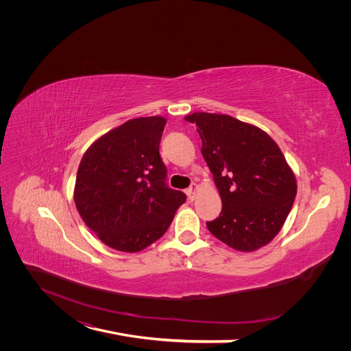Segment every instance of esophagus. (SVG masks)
Returning a JSON list of instances; mask_svg holds the SVG:
<instances>
[{"label": "esophagus", "mask_w": 351, "mask_h": 351, "mask_svg": "<svg viewBox=\"0 0 351 351\" xmlns=\"http://www.w3.org/2000/svg\"><path fill=\"white\" fill-rule=\"evenodd\" d=\"M197 185L196 183H192V185L188 188V191H186V193H188V197H189V200H193L195 199V195H196V191H197Z\"/></svg>", "instance_id": "1"}]
</instances>
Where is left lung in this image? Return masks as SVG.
I'll list each match as a JSON object with an SVG mask.
<instances>
[{"instance_id": "1", "label": "left lung", "mask_w": 351, "mask_h": 351, "mask_svg": "<svg viewBox=\"0 0 351 351\" xmlns=\"http://www.w3.org/2000/svg\"><path fill=\"white\" fill-rule=\"evenodd\" d=\"M204 155L222 199L209 232L229 247L254 252L285 225L298 182L279 145L265 131L230 115L193 112Z\"/></svg>"}]
</instances>
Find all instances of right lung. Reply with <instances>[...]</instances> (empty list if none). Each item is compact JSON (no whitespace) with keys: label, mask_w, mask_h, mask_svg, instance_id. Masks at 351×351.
<instances>
[{"label":"right lung","mask_w":351,"mask_h":351,"mask_svg":"<svg viewBox=\"0 0 351 351\" xmlns=\"http://www.w3.org/2000/svg\"><path fill=\"white\" fill-rule=\"evenodd\" d=\"M166 119L143 117L99 136L84 154L73 202L99 241L136 253L168 230L186 195L166 185L159 143Z\"/></svg>","instance_id":"right-lung-1"}]
</instances>
